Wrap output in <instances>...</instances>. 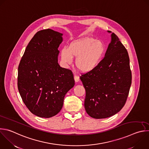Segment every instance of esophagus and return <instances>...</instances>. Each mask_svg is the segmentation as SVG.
<instances>
[{"label":"esophagus","instance_id":"1","mask_svg":"<svg viewBox=\"0 0 149 149\" xmlns=\"http://www.w3.org/2000/svg\"><path fill=\"white\" fill-rule=\"evenodd\" d=\"M74 80H75V82H78L79 81V78L78 76H77V75H75L74 76Z\"/></svg>","mask_w":149,"mask_h":149}]
</instances>
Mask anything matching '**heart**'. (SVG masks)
I'll use <instances>...</instances> for the list:
<instances>
[{
  "instance_id": "obj_1",
  "label": "heart",
  "mask_w": 149,
  "mask_h": 149,
  "mask_svg": "<svg viewBox=\"0 0 149 149\" xmlns=\"http://www.w3.org/2000/svg\"><path fill=\"white\" fill-rule=\"evenodd\" d=\"M106 52L105 45L100 40L86 37L71 42L68 48L61 50V58L63 63L70 64L73 57H76L75 65L82 73L94 71L101 64Z\"/></svg>"
}]
</instances>
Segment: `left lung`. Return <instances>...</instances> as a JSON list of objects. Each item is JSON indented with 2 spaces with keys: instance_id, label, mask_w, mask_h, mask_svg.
<instances>
[{
  "instance_id": "8db88e82",
  "label": "left lung",
  "mask_w": 149,
  "mask_h": 149,
  "mask_svg": "<svg viewBox=\"0 0 149 149\" xmlns=\"http://www.w3.org/2000/svg\"><path fill=\"white\" fill-rule=\"evenodd\" d=\"M111 41L105 57L96 69L81 76L85 89L84 107L95 119H104L119 112L124 107L132 84L127 49L111 31Z\"/></svg>"
}]
</instances>
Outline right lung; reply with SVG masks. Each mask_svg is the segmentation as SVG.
I'll list each match as a JSON object with an SVG mask.
<instances>
[{"mask_svg":"<svg viewBox=\"0 0 149 149\" xmlns=\"http://www.w3.org/2000/svg\"><path fill=\"white\" fill-rule=\"evenodd\" d=\"M63 35L49 29L38 31L26 47L18 67L17 86L22 100L40 118L56 115L66 93L75 85L72 71L58 63Z\"/></svg>","mask_w":149,"mask_h":149,"instance_id":"obj_1","label":"right lung"}]
</instances>
